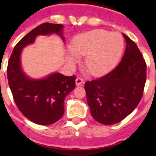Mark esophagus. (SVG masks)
<instances>
[{
	"instance_id": "34e87169",
	"label": "esophagus",
	"mask_w": 156,
	"mask_h": 156,
	"mask_svg": "<svg viewBox=\"0 0 156 156\" xmlns=\"http://www.w3.org/2000/svg\"><path fill=\"white\" fill-rule=\"evenodd\" d=\"M76 82V86H81V85H83V83H84V81H83V80L81 79V78H76L75 80Z\"/></svg>"
}]
</instances>
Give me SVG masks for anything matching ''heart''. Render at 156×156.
<instances>
[{
    "mask_svg": "<svg viewBox=\"0 0 156 156\" xmlns=\"http://www.w3.org/2000/svg\"><path fill=\"white\" fill-rule=\"evenodd\" d=\"M124 42L118 33L94 30L75 37L67 52L69 61L85 55L84 65L93 76H101L113 68L123 51Z\"/></svg>",
    "mask_w": 156,
    "mask_h": 156,
    "instance_id": "b5f03b06",
    "label": "heart"
}]
</instances>
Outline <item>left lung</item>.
Returning a JSON list of instances; mask_svg holds the SVG:
<instances>
[{"label":"left lung","mask_w":156,"mask_h":156,"mask_svg":"<svg viewBox=\"0 0 156 156\" xmlns=\"http://www.w3.org/2000/svg\"><path fill=\"white\" fill-rule=\"evenodd\" d=\"M126 50L109 73L85 83L92 117L105 125L115 124L130 114L142 98L146 82L145 62L137 44L124 34Z\"/></svg>","instance_id":"1"}]
</instances>
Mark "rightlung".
<instances>
[{"label":"right lung","instance_id":"obj_1","mask_svg":"<svg viewBox=\"0 0 156 156\" xmlns=\"http://www.w3.org/2000/svg\"><path fill=\"white\" fill-rule=\"evenodd\" d=\"M64 26L43 23L23 37L14 48L8 65V80L14 101L24 116L39 125L53 124L64 114V100L75 88L74 76L53 73L41 79L25 73L22 67L23 48L34 44L38 36L57 34L65 42Z\"/></svg>","mask_w":156,"mask_h":156}]
</instances>
